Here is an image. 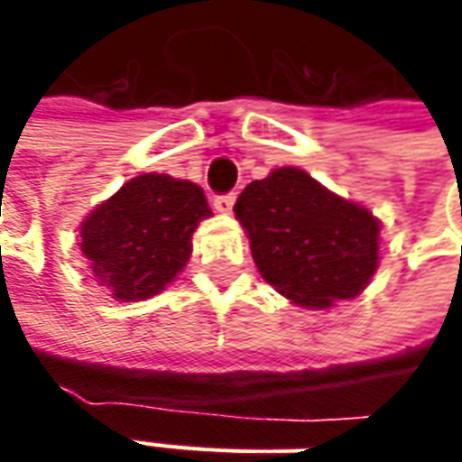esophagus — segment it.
<instances>
[{
  "instance_id": "obj_1",
  "label": "esophagus",
  "mask_w": 462,
  "mask_h": 462,
  "mask_svg": "<svg viewBox=\"0 0 462 462\" xmlns=\"http://www.w3.org/2000/svg\"><path fill=\"white\" fill-rule=\"evenodd\" d=\"M234 203H236V198L228 192V195H218V198L213 200V208H216L218 213H223V216H228V213L234 210Z\"/></svg>"
}]
</instances>
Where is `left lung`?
Masks as SVG:
<instances>
[{
	"mask_svg": "<svg viewBox=\"0 0 462 462\" xmlns=\"http://www.w3.org/2000/svg\"><path fill=\"white\" fill-rule=\"evenodd\" d=\"M234 213L259 275L298 306L328 309L355 298L378 270L381 221L303 169L280 167L249 182Z\"/></svg>",
	"mask_w": 462,
	"mask_h": 462,
	"instance_id": "left-lung-1",
	"label": "left lung"
}]
</instances>
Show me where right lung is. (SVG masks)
I'll use <instances>...</instances> for the list:
<instances>
[{"label": "right lung", "mask_w": 462, "mask_h": 462, "mask_svg": "<svg viewBox=\"0 0 462 462\" xmlns=\"http://www.w3.org/2000/svg\"><path fill=\"white\" fill-rule=\"evenodd\" d=\"M208 216L203 187L156 171L138 174L81 221V254L113 298L146 300L182 273L192 234Z\"/></svg>", "instance_id": "obj_1"}]
</instances>
